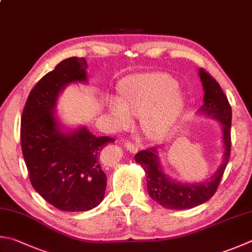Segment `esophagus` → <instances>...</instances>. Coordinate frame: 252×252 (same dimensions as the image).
<instances>
[{
  "label": "esophagus",
  "instance_id": "esophagus-1",
  "mask_svg": "<svg viewBox=\"0 0 252 252\" xmlns=\"http://www.w3.org/2000/svg\"><path fill=\"white\" fill-rule=\"evenodd\" d=\"M125 148L129 151L131 154H136L137 151H138V147L135 144V142H131V141H127L125 142Z\"/></svg>",
  "mask_w": 252,
  "mask_h": 252
}]
</instances>
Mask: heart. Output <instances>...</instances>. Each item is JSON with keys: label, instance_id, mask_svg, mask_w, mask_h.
<instances>
[{"label": "heart", "instance_id": "1", "mask_svg": "<svg viewBox=\"0 0 252 252\" xmlns=\"http://www.w3.org/2000/svg\"><path fill=\"white\" fill-rule=\"evenodd\" d=\"M173 78L164 73H142L126 78L120 85L121 99L112 97L108 110L118 126L130 124L131 115L141 116V128L151 140L168 134L183 104Z\"/></svg>", "mask_w": 252, "mask_h": 252}]
</instances>
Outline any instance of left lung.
<instances>
[{
  "instance_id": "8db88e82",
  "label": "left lung",
  "mask_w": 252,
  "mask_h": 252,
  "mask_svg": "<svg viewBox=\"0 0 252 252\" xmlns=\"http://www.w3.org/2000/svg\"><path fill=\"white\" fill-rule=\"evenodd\" d=\"M200 78L205 92L200 112L216 118L222 126V141L225 147L224 161L216 173L206 182L182 184L173 181L162 172L158 159V147L140 150L135 156V160L146 172L147 188L150 197L162 207L170 210L193 208L210 200L216 193L230 158L231 106L220 85L206 70L200 69Z\"/></svg>"
}]
</instances>
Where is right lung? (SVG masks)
<instances>
[{"label":"right lung","instance_id":"1","mask_svg":"<svg viewBox=\"0 0 252 252\" xmlns=\"http://www.w3.org/2000/svg\"><path fill=\"white\" fill-rule=\"evenodd\" d=\"M84 58H68L44 75L30 93L21 121L22 151L30 181L45 201L60 211L84 212L103 201L106 174L99 154L115 139L87 128L63 132L54 108L65 85L87 81Z\"/></svg>","mask_w":252,"mask_h":252}]
</instances>
